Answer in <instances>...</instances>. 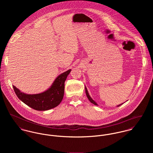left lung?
<instances>
[{"instance_id":"8db88e82","label":"left lung","mask_w":153,"mask_h":153,"mask_svg":"<svg viewBox=\"0 0 153 153\" xmlns=\"http://www.w3.org/2000/svg\"><path fill=\"white\" fill-rule=\"evenodd\" d=\"M85 93H86V95H87V96L88 98L89 101L91 103H92L93 104H94V105H98L97 103L96 102H95V101L91 98V97L89 96V93H88V91L86 87H85ZM121 105H122V104H120V105H117V107H119V106H120Z\"/></svg>"}]
</instances>
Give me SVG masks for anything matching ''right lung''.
Returning <instances> with one entry per match:
<instances>
[{
  "label": "right lung",
  "instance_id": "add662e5",
  "mask_svg": "<svg viewBox=\"0 0 153 153\" xmlns=\"http://www.w3.org/2000/svg\"><path fill=\"white\" fill-rule=\"evenodd\" d=\"M71 69L60 74L51 87L42 93L26 94L13 85L17 97L26 105L38 111H46L57 107L62 101L65 88V81Z\"/></svg>",
  "mask_w": 153,
  "mask_h": 153
}]
</instances>
